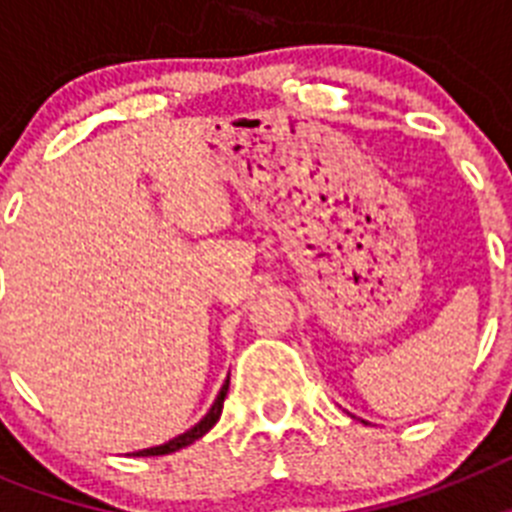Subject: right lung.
Segmentation results:
<instances>
[{
  "label": "right lung",
  "mask_w": 512,
  "mask_h": 512,
  "mask_svg": "<svg viewBox=\"0 0 512 512\" xmlns=\"http://www.w3.org/2000/svg\"><path fill=\"white\" fill-rule=\"evenodd\" d=\"M228 384H230V379L223 384V390H220V395H217V400H215V405H212V408H210V413H207L205 418L200 420V423L194 425L192 431H187V433H182V436L171 438V441L164 443V446H153V449L135 451V456H164V454H171V451L184 449V446H189V443H194V441H197V438L205 436V433L210 431L212 425H215L217 420H220V413H223L225 395H228Z\"/></svg>",
  "instance_id": "obj_1"
}]
</instances>
